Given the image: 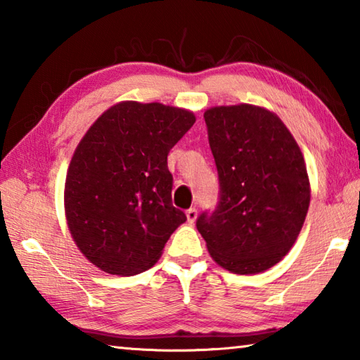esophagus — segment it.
<instances>
[{
	"label": "esophagus",
	"mask_w": 360,
	"mask_h": 360,
	"mask_svg": "<svg viewBox=\"0 0 360 360\" xmlns=\"http://www.w3.org/2000/svg\"><path fill=\"white\" fill-rule=\"evenodd\" d=\"M186 216H187V222L188 224H193L195 219H197V210H195V208L187 210L186 211Z\"/></svg>",
	"instance_id": "esophagus-1"
}]
</instances>
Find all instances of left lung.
I'll return each instance as SVG.
<instances>
[{
  "mask_svg": "<svg viewBox=\"0 0 360 360\" xmlns=\"http://www.w3.org/2000/svg\"><path fill=\"white\" fill-rule=\"evenodd\" d=\"M203 117L221 191L197 229L225 270L265 271L290 251L307 217L311 191L302 150L265 108L216 106Z\"/></svg>",
  "mask_w": 360,
  "mask_h": 360,
  "instance_id": "obj_1",
  "label": "left lung"
}]
</instances>
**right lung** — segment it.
Returning a JSON list of instances; mask_svg holds the SVG:
<instances>
[{
    "mask_svg": "<svg viewBox=\"0 0 360 360\" xmlns=\"http://www.w3.org/2000/svg\"><path fill=\"white\" fill-rule=\"evenodd\" d=\"M193 124L187 109L122 101L77 144L65 182L66 221L79 251L100 270L146 271L186 222L172 203L167 158Z\"/></svg>",
    "mask_w": 360,
    "mask_h": 360,
    "instance_id": "1",
    "label": "right lung"
}]
</instances>
